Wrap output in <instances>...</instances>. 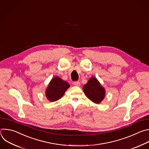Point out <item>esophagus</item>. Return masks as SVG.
<instances>
[{
    "label": "esophagus",
    "mask_w": 149,
    "mask_h": 149,
    "mask_svg": "<svg viewBox=\"0 0 149 149\" xmlns=\"http://www.w3.org/2000/svg\"><path fill=\"white\" fill-rule=\"evenodd\" d=\"M73 85H74L76 86H80V83L79 81H74L73 82Z\"/></svg>",
    "instance_id": "obj_1"
}]
</instances>
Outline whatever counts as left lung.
I'll use <instances>...</instances> for the list:
<instances>
[{
  "instance_id": "1",
  "label": "left lung",
  "mask_w": 149,
  "mask_h": 149,
  "mask_svg": "<svg viewBox=\"0 0 149 149\" xmlns=\"http://www.w3.org/2000/svg\"><path fill=\"white\" fill-rule=\"evenodd\" d=\"M83 91L87 97L96 104L100 103L106 95L105 88L96 77H92L83 87Z\"/></svg>"
}]
</instances>
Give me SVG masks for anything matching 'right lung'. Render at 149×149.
<instances>
[{
  "instance_id": "add662e5",
  "label": "right lung",
  "mask_w": 149,
  "mask_h": 149,
  "mask_svg": "<svg viewBox=\"0 0 149 149\" xmlns=\"http://www.w3.org/2000/svg\"><path fill=\"white\" fill-rule=\"evenodd\" d=\"M70 87L69 84L58 76L52 79L47 87L45 95L50 102H55L61 99L67 89Z\"/></svg>"
}]
</instances>
